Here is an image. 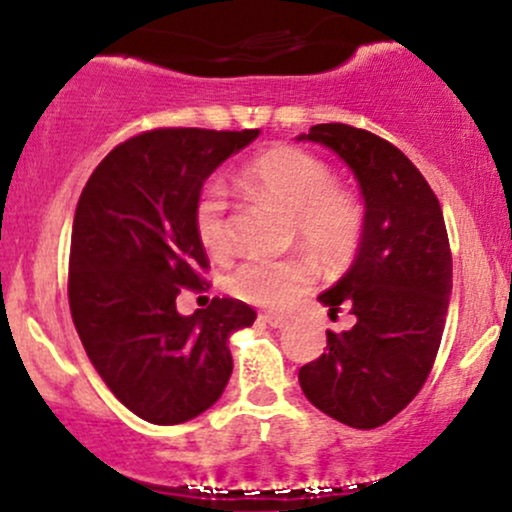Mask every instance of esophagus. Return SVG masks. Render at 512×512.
Returning a JSON list of instances; mask_svg holds the SVG:
<instances>
[{"instance_id":"1","label":"esophagus","mask_w":512,"mask_h":512,"mask_svg":"<svg viewBox=\"0 0 512 512\" xmlns=\"http://www.w3.org/2000/svg\"><path fill=\"white\" fill-rule=\"evenodd\" d=\"M260 317L269 327H274V330H281V327H286L291 322L289 315H281V313H264Z\"/></svg>"}]
</instances>
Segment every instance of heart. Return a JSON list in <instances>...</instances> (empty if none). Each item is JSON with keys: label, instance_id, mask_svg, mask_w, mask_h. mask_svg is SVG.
<instances>
[{"label": "heart", "instance_id": "obj_1", "mask_svg": "<svg viewBox=\"0 0 512 512\" xmlns=\"http://www.w3.org/2000/svg\"><path fill=\"white\" fill-rule=\"evenodd\" d=\"M236 182L250 195L289 211L293 233L325 267L342 269L356 255L363 233L361 202L334 185L332 168L298 146H272L245 163ZM197 240L211 255L231 250L226 190L211 180L199 190L192 211ZM315 284V264L303 255L250 257L228 279V289L243 301L284 308Z\"/></svg>", "mask_w": 512, "mask_h": 512}]
</instances>
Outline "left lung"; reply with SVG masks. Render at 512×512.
<instances>
[{
	"label": "left lung",
	"instance_id": "8db88e82",
	"mask_svg": "<svg viewBox=\"0 0 512 512\" xmlns=\"http://www.w3.org/2000/svg\"><path fill=\"white\" fill-rule=\"evenodd\" d=\"M298 142L327 146L351 168L363 197L356 257L320 303L356 317L327 330V351L298 370L305 397L351 428H378L424 387L452 291V255L438 197L397 146L342 122Z\"/></svg>",
	"mask_w": 512,
	"mask_h": 512
}]
</instances>
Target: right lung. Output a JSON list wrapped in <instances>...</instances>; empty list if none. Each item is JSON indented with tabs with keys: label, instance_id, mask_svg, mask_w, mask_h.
Wrapping results in <instances>:
<instances>
[{
	"label": "right lung",
	"instance_id": "obj_1",
	"mask_svg": "<svg viewBox=\"0 0 512 512\" xmlns=\"http://www.w3.org/2000/svg\"><path fill=\"white\" fill-rule=\"evenodd\" d=\"M260 129L168 127L137 134L98 163L72 228L69 308L93 368L129 411L158 426L190 421L226 390L228 339L255 322L236 298L180 315L182 289L209 267L192 211L202 185Z\"/></svg>",
	"mask_w": 512,
	"mask_h": 512
}]
</instances>
